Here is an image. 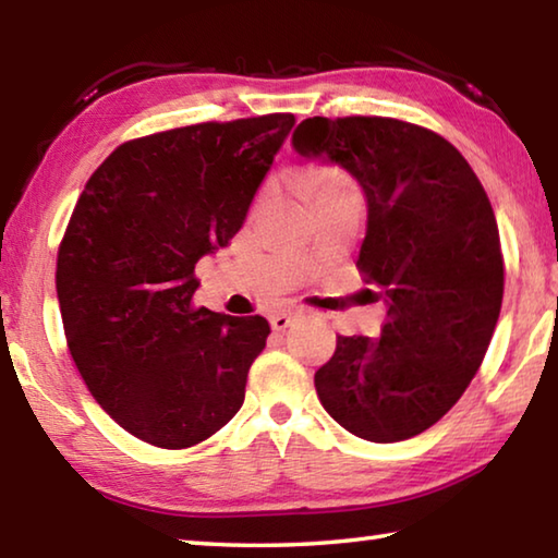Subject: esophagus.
<instances>
[{"label":"esophagus","mask_w":558,"mask_h":558,"mask_svg":"<svg viewBox=\"0 0 558 558\" xmlns=\"http://www.w3.org/2000/svg\"><path fill=\"white\" fill-rule=\"evenodd\" d=\"M292 319H295V315L276 313V315H270V327L276 329V332H282V329H288L292 325Z\"/></svg>","instance_id":"esophagus-1"}]
</instances>
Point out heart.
Listing matches in <instances>:
<instances>
[{
    "label": "heart",
    "mask_w": 558,
    "mask_h": 558,
    "mask_svg": "<svg viewBox=\"0 0 558 558\" xmlns=\"http://www.w3.org/2000/svg\"><path fill=\"white\" fill-rule=\"evenodd\" d=\"M310 184H313V189H315V196H317L319 192H327V189L344 186V184H349V182H347V179H344L342 174H335V172H319V174H315L313 179H310Z\"/></svg>",
    "instance_id": "b5f03b06"
}]
</instances>
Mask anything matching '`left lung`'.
<instances>
[{
  "instance_id": "8db88e82",
  "label": "left lung",
  "mask_w": 558,
  "mask_h": 558,
  "mask_svg": "<svg viewBox=\"0 0 558 558\" xmlns=\"http://www.w3.org/2000/svg\"><path fill=\"white\" fill-rule=\"evenodd\" d=\"M292 147L364 189L356 268L389 305L379 339L337 337L315 374L319 401L364 440L418 436L465 393L495 332L505 263L493 204L446 137L403 120L307 118Z\"/></svg>"
}]
</instances>
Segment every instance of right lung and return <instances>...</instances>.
I'll list each match as a JSON object with an SVG mask.
<instances>
[{"label":"right lung","instance_id":"obj_1","mask_svg":"<svg viewBox=\"0 0 558 558\" xmlns=\"http://www.w3.org/2000/svg\"><path fill=\"white\" fill-rule=\"evenodd\" d=\"M292 125L270 112L130 140L75 204L56 260L65 342L93 399L149 446L192 448L243 405L270 325L194 307V268L239 233Z\"/></svg>","mask_w":558,"mask_h":558}]
</instances>
